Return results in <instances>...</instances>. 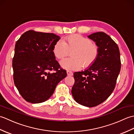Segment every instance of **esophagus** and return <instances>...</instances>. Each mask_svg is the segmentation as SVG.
Here are the masks:
<instances>
[{
    "label": "esophagus",
    "mask_w": 134,
    "mask_h": 134,
    "mask_svg": "<svg viewBox=\"0 0 134 134\" xmlns=\"http://www.w3.org/2000/svg\"><path fill=\"white\" fill-rule=\"evenodd\" d=\"M67 75L69 76H72L73 75V72L72 71H69V70H67Z\"/></svg>",
    "instance_id": "1"
}]
</instances>
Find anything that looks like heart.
I'll list each match as a JSON object with an SVG mask.
<instances>
[{
  "label": "heart",
  "mask_w": 134,
  "mask_h": 134,
  "mask_svg": "<svg viewBox=\"0 0 134 134\" xmlns=\"http://www.w3.org/2000/svg\"><path fill=\"white\" fill-rule=\"evenodd\" d=\"M72 58L60 62L62 68L66 70H79L82 65L87 67L93 63L98 55L97 45L89 38L78 34L69 36L63 41L59 40L53 47V53L57 59H62L71 51Z\"/></svg>",
  "instance_id": "1"
}]
</instances>
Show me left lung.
I'll return each mask as SVG.
<instances>
[{
	"label": "left lung",
	"instance_id": "obj_1",
	"mask_svg": "<svg viewBox=\"0 0 134 134\" xmlns=\"http://www.w3.org/2000/svg\"><path fill=\"white\" fill-rule=\"evenodd\" d=\"M97 45L98 55L86 70L74 73L75 83L71 93L75 101L85 107H93L109 97L120 73V51L116 42L102 32L87 36Z\"/></svg>",
	"mask_w": 134,
	"mask_h": 134
}]
</instances>
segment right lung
I'll return each mask as SVG.
<instances>
[{
    "mask_svg": "<svg viewBox=\"0 0 134 134\" xmlns=\"http://www.w3.org/2000/svg\"><path fill=\"white\" fill-rule=\"evenodd\" d=\"M60 37L53 33L29 30L16 42L13 59L14 81L26 101L41 103L53 94L59 82L67 76L60 69L53 47ZM55 72L51 73L50 70Z\"/></svg>",
    "mask_w": 134,
    "mask_h": 134,
    "instance_id": "obj_1",
    "label": "right lung"
}]
</instances>
